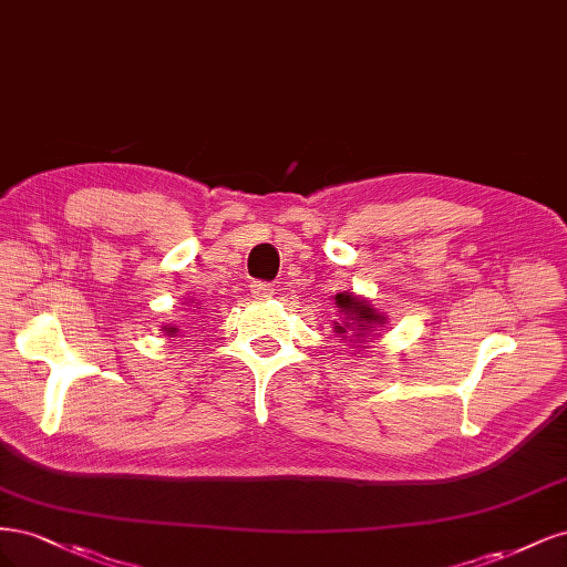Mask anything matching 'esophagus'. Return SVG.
Wrapping results in <instances>:
<instances>
[{
  "instance_id": "34e87169",
  "label": "esophagus",
  "mask_w": 567,
  "mask_h": 567,
  "mask_svg": "<svg viewBox=\"0 0 567 567\" xmlns=\"http://www.w3.org/2000/svg\"><path fill=\"white\" fill-rule=\"evenodd\" d=\"M250 290H252V298L255 300H269L274 296V286L265 284V281H255L250 286Z\"/></svg>"
}]
</instances>
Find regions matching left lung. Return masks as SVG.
I'll return each instance as SVG.
<instances>
[{
	"label": "left lung",
	"instance_id": "obj_1",
	"mask_svg": "<svg viewBox=\"0 0 567 567\" xmlns=\"http://www.w3.org/2000/svg\"><path fill=\"white\" fill-rule=\"evenodd\" d=\"M336 307L340 319L333 321V333H338L340 340L350 342L352 348L369 346V340H375L373 331L388 321L385 315L375 310L369 300L346 293V290L336 296Z\"/></svg>",
	"mask_w": 567,
	"mask_h": 567
}]
</instances>
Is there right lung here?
I'll list each match as a JSON object with an SVG mask.
<instances>
[{"mask_svg":"<svg viewBox=\"0 0 567 567\" xmlns=\"http://www.w3.org/2000/svg\"><path fill=\"white\" fill-rule=\"evenodd\" d=\"M163 331H165V336L173 338V336L177 333V326H173V323H169V326H163Z\"/></svg>","mask_w":567,"mask_h":567,"instance_id":"obj_1","label":"right lung"}]
</instances>
